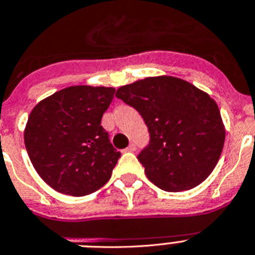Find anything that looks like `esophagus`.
Returning a JSON list of instances; mask_svg holds the SVG:
<instances>
[{
  "mask_svg": "<svg viewBox=\"0 0 255 255\" xmlns=\"http://www.w3.org/2000/svg\"><path fill=\"white\" fill-rule=\"evenodd\" d=\"M126 150H127V151H134V150H136V145H134L133 142H132V144L128 145V147H127V149H126Z\"/></svg>",
  "mask_w": 255,
  "mask_h": 255,
  "instance_id": "34e87169",
  "label": "esophagus"
}]
</instances>
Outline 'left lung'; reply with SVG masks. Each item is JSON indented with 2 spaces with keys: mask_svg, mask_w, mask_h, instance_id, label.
Wrapping results in <instances>:
<instances>
[{
  "mask_svg": "<svg viewBox=\"0 0 255 255\" xmlns=\"http://www.w3.org/2000/svg\"><path fill=\"white\" fill-rule=\"evenodd\" d=\"M118 98L144 118L150 142L138 154L147 179L166 192L197 187L213 172L226 128L206 92L174 76H153L123 85Z\"/></svg>",
  "mask_w": 255,
  "mask_h": 255,
  "instance_id": "8db88e82",
  "label": "left lung"
}]
</instances>
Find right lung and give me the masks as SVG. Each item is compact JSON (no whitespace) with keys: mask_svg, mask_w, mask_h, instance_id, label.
<instances>
[{"mask_svg":"<svg viewBox=\"0 0 255 255\" xmlns=\"http://www.w3.org/2000/svg\"><path fill=\"white\" fill-rule=\"evenodd\" d=\"M114 93L111 87L74 85L44 98L31 111L25 149L49 187L80 197L108 183L121 157L101 126Z\"/></svg>","mask_w":255,"mask_h":255,"instance_id":"obj_1","label":"right lung"}]
</instances>
